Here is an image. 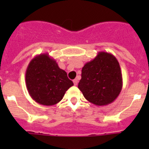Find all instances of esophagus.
I'll return each mask as SVG.
<instances>
[{
    "instance_id": "34e87169",
    "label": "esophagus",
    "mask_w": 149,
    "mask_h": 149,
    "mask_svg": "<svg viewBox=\"0 0 149 149\" xmlns=\"http://www.w3.org/2000/svg\"><path fill=\"white\" fill-rule=\"evenodd\" d=\"M73 83H74V86H77V83H78V81H77V79H74V81H73Z\"/></svg>"
}]
</instances>
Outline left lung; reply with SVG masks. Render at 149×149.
Wrapping results in <instances>:
<instances>
[{"label":"left lung","mask_w":149,"mask_h":149,"mask_svg":"<svg viewBox=\"0 0 149 149\" xmlns=\"http://www.w3.org/2000/svg\"><path fill=\"white\" fill-rule=\"evenodd\" d=\"M122 88L120 65L112 54L100 51L83 67L78 89L93 104H110L119 96Z\"/></svg>","instance_id":"obj_1"}]
</instances>
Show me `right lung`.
<instances>
[{"label":"right lung","instance_id":"obj_1","mask_svg":"<svg viewBox=\"0 0 149 149\" xmlns=\"http://www.w3.org/2000/svg\"><path fill=\"white\" fill-rule=\"evenodd\" d=\"M25 81L30 97L45 106L60 102L74 85L66 72L48 54H41L31 60L26 70Z\"/></svg>","mask_w":149,"mask_h":149}]
</instances>
